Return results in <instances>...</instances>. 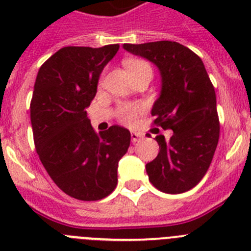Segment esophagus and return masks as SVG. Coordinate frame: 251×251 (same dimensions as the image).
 Returning <instances> with one entry per match:
<instances>
[{
  "mask_svg": "<svg viewBox=\"0 0 251 251\" xmlns=\"http://www.w3.org/2000/svg\"><path fill=\"white\" fill-rule=\"evenodd\" d=\"M130 138H132L133 143H137V142H139L142 138H143V136H142V134H139V133H137V132H132V133H130Z\"/></svg>",
  "mask_w": 251,
  "mask_h": 251,
  "instance_id": "obj_1",
  "label": "esophagus"
}]
</instances>
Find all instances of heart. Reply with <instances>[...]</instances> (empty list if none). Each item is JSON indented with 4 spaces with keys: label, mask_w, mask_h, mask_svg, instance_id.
<instances>
[{
    "label": "heart",
    "mask_w": 251,
    "mask_h": 251,
    "mask_svg": "<svg viewBox=\"0 0 251 251\" xmlns=\"http://www.w3.org/2000/svg\"><path fill=\"white\" fill-rule=\"evenodd\" d=\"M127 69L128 72L130 73V75H134L137 73L145 72H152L151 70L150 64L143 61V60H129L127 63ZM141 106L139 105H132V104H122L118 108V115L121 121L126 124H133L136 122L137 115L141 113Z\"/></svg>",
    "instance_id": "1"
}]
</instances>
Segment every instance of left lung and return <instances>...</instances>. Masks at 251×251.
I'll return each mask as SVG.
<instances>
[{"label":"left lung","instance_id":"left-lung-1","mask_svg":"<svg viewBox=\"0 0 251 251\" xmlns=\"http://www.w3.org/2000/svg\"><path fill=\"white\" fill-rule=\"evenodd\" d=\"M124 50L157 66L161 92L152 108L154 124L172 129L156 137L158 156L146 165L151 183L166 194H182L207 172L219 142L216 94L202 60L175 41L124 44Z\"/></svg>","mask_w":251,"mask_h":251}]
</instances>
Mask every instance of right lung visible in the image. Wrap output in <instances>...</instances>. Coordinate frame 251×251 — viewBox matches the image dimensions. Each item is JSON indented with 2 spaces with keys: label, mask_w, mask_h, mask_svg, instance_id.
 <instances>
[{
  "label": "right lung",
  "mask_w": 251,
  "mask_h": 251,
  "mask_svg": "<svg viewBox=\"0 0 251 251\" xmlns=\"http://www.w3.org/2000/svg\"><path fill=\"white\" fill-rule=\"evenodd\" d=\"M118 50V44L66 46L46 60L35 81L30 117L36 152L57 187L77 200L112 194L130 145L128 129L112 126L98 134L86 117L104 66Z\"/></svg>",
  "instance_id": "1"
}]
</instances>
